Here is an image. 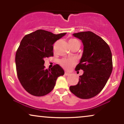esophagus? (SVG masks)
Masks as SVG:
<instances>
[{"instance_id":"obj_1","label":"esophagus","mask_w":124,"mask_h":124,"mask_svg":"<svg viewBox=\"0 0 124 124\" xmlns=\"http://www.w3.org/2000/svg\"><path fill=\"white\" fill-rule=\"evenodd\" d=\"M69 74H70V73H69L67 72H65V76H69Z\"/></svg>"}]
</instances>
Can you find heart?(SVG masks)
I'll use <instances>...</instances> for the list:
<instances>
[{
	"mask_svg": "<svg viewBox=\"0 0 124 124\" xmlns=\"http://www.w3.org/2000/svg\"><path fill=\"white\" fill-rule=\"evenodd\" d=\"M77 42H79L76 39H70L69 40V45L77 43ZM60 63L61 65L64 68L69 69L76 64V60L74 59H63L60 60Z\"/></svg>",
	"mask_w": 124,
	"mask_h": 124,
	"instance_id": "b5f03b06",
	"label": "heart"
}]
</instances>
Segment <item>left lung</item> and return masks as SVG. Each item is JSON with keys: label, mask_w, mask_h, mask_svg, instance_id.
Returning a JSON list of instances; mask_svg holds the SVG:
<instances>
[{"label": "left lung", "mask_w": 124, "mask_h": 124, "mask_svg": "<svg viewBox=\"0 0 124 124\" xmlns=\"http://www.w3.org/2000/svg\"><path fill=\"white\" fill-rule=\"evenodd\" d=\"M82 41L84 50L76 70L82 69L76 85L70 86L73 94L81 99H90L98 95L106 85L112 71V56L109 46L95 34L83 31L73 34Z\"/></svg>", "instance_id": "1"}]
</instances>
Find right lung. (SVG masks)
Segmentation results:
<instances>
[{
  "mask_svg": "<svg viewBox=\"0 0 124 124\" xmlns=\"http://www.w3.org/2000/svg\"><path fill=\"white\" fill-rule=\"evenodd\" d=\"M66 34H54L37 30L21 40L15 57L16 70L21 85L29 94L36 96L48 94L54 89L57 78L64 74L58 64L46 69L44 59L54 55V43Z\"/></svg>",
  "mask_w": 124,
  "mask_h": 124,
  "instance_id": "right-lung-1",
  "label": "right lung"
}]
</instances>
